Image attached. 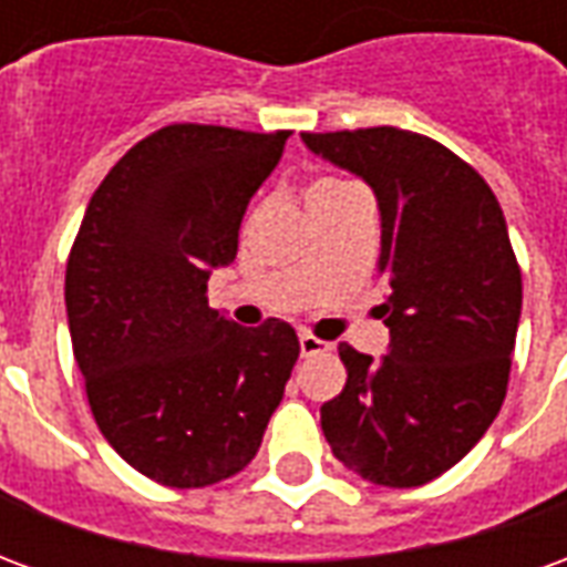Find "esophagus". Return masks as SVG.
<instances>
[{"label": "esophagus", "instance_id": "34e87169", "mask_svg": "<svg viewBox=\"0 0 567 567\" xmlns=\"http://www.w3.org/2000/svg\"><path fill=\"white\" fill-rule=\"evenodd\" d=\"M331 343H324L319 337H312V333H300V355L303 358H312V355H321V352H328Z\"/></svg>", "mask_w": 567, "mask_h": 567}]
</instances>
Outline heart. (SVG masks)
<instances>
[{"instance_id": "obj_1", "label": "heart", "mask_w": 567, "mask_h": 567, "mask_svg": "<svg viewBox=\"0 0 567 567\" xmlns=\"http://www.w3.org/2000/svg\"><path fill=\"white\" fill-rule=\"evenodd\" d=\"M349 187H355V182H349V178H319L316 185L309 187L307 199L309 203H316V199L331 197V194H340V190H349Z\"/></svg>"}]
</instances>
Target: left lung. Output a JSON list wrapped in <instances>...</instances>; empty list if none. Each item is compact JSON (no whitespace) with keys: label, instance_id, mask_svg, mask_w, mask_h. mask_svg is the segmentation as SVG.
<instances>
[{"label":"left lung","instance_id":"obj_1","mask_svg":"<svg viewBox=\"0 0 567 567\" xmlns=\"http://www.w3.org/2000/svg\"><path fill=\"white\" fill-rule=\"evenodd\" d=\"M303 142L377 194L389 285L377 309L392 331L382 361L340 343L349 380L321 406V431L370 483L425 486L474 450L507 394L523 272L504 212L471 163L422 133L361 127Z\"/></svg>","mask_w":567,"mask_h":567}]
</instances>
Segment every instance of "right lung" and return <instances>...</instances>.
Instances as JSON below:
<instances>
[{"label":"right lung","mask_w":567,"mask_h":567,"mask_svg":"<svg viewBox=\"0 0 567 567\" xmlns=\"http://www.w3.org/2000/svg\"><path fill=\"white\" fill-rule=\"evenodd\" d=\"M288 136L154 130L93 190L69 251V333L91 413L112 450L161 486L239 474L300 355L288 321L239 328L206 300Z\"/></svg>","instance_id":"right-lung-1"}]
</instances>
